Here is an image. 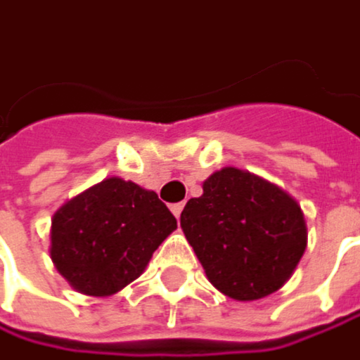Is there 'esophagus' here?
Segmentation results:
<instances>
[{"instance_id":"obj_1","label":"esophagus","mask_w":360,"mask_h":360,"mask_svg":"<svg viewBox=\"0 0 360 360\" xmlns=\"http://www.w3.org/2000/svg\"><path fill=\"white\" fill-rule=\"evenodd\" d=\"M170 211H172V215L179 219V217H181V211H184V202H176V205H172V207H170Z\"/></svg>"}]
</instances>
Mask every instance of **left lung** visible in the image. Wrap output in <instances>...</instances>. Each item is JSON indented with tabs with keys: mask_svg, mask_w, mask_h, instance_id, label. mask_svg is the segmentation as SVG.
Wrapping results in <instances>:
<instances>
[{
	"mask_svg": "<svg viewBox=\"0 0 360 360\" xmlns=\"http://www.w3.org/2000/svg\"><path fill=\"white\" fill-rule=\"evenodd\" d=\"M200 198L181 213V228L209 281L238 302L281 289L306 251L300 205L281 188L238 170L211 174Z\"/></svg>",
	"mask_w": 360,
	"mask_h": 360,
	"instance_id": "1",
	"label": "left lung"
}]
</instances>
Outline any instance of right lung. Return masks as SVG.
<instances>
[{"instance_id": "right-lung-1", "label": "right lung", "mask_w": 360, "mask_h": 360, "mask_svg": "<svg viewBox=\"0 0 360 360\" xmlns=\"http://www.w3.org/2000/svg\"><path fill=\"white\" fill-rule=\"evenodd\" d=\"M174 228L155 192L111 176L54 213L50 257L75 291L105 297L132 283Z\"/></svg>"}]
</instances>
